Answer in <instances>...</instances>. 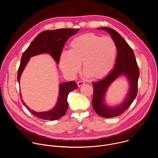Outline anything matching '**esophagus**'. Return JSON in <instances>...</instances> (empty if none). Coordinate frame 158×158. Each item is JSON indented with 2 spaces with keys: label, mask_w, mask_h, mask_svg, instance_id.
Masks as SVG:
<instances>
[{
  "label": "esophagus",
  "mask_w": 158,
  "mask_h": 158,
  "mask_svg": "<svg viewBox=\"0 0 158 158\" xmlns=\"http://www.w3.org/2000/svg\"><path fill=\"white\" fill-rule=\"evenodd\" d=\"M85 84V82H84V81H79L77 82V85H78L79 87H80V86H81L82 85H83V84Z\"/></svg>",
  "instance_id": "34e87169"
}]
</instances>
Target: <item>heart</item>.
Masks as SVG:
<instances>
[{
	"instance_id": "heart-1",
	"label": "heart",
	"mask_w": 158,
	"mask_h": 158,
	"mask_svg": "<svg viewBox=\"0 0 158 158\" xmlns=\"http://www.w3.org/2000/svg\"><path fill=\"white\" fill-rule=\"evenodd\" d=\"M116 55V46L112 37L87 33L72 40L69 51L60 54L59 66L64 74L73 77L79 72L82 63L86 76L99 79L110 72Z\"/></svg>"
}]
</instances>
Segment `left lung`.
<instances>
[{"label": "left lung", "mask_w": 158, "mask_h": 158, "mask_svg": "<svg viewBox=\"0 0 158 158\" xmlns=\"http://www.w3.org/2000/svg\"><path fill=\"white\" fill-rule=\"evenodd\" d=\"M107 31L115 42L118 54L114 69L103 79L93 82L94 94L93 107L96 113L103 118H113L121 115L127 110L138 94V82L139 76V67L134 52L124 39L115 30L101 27ZM124 75L130 82V87L125 101L115 107H109L104 102V96L110 84L118 77Z\"/></svg>", "instance_id": "1"}]
</instances>
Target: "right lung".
Here are the masks:
<instances>
[{
  "label": "right lung",
  "instance_id": "add662e5",
  "mask_svg": "<svg viewBox=\"0 0 158 158\" xmlns=\"http://www.w3.org/2000/svg\"><path fill=\"white\" fill-rule=\"evenodd\" d=\"M79 29H60L57 30L45 31L40 33L31 43L28 48L22 56L20 66L18 69L17 81L19 83L22 72L30 58L40 54L48 53L59 64V59L64 44L71 36L76 34ZM78 86L75 81L64 82L59 85V93L56 105L51 110L46 112H35L31 109L22 99L21 101L31 114L44 120L55 121L64 116L68 108L67 96L70 92L74 91ZM21 95V94L20 93Z\"/></svg>",
  "mask_w": 158,
  "mask_h": 158
}]
</instances>
